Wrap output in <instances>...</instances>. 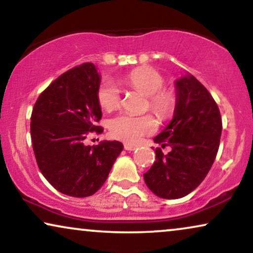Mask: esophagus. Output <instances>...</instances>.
<instances>
[{"label": "esophagus", "mask_w": 253, "mask_h": 253, "mask_svg": "<svg viewBox=\"0 0 253 253\" xmlns=\"http://www.w3.org/2000/svg\"><path fill=\"white\" fill-rule=\"evenodd\" d=\"M124 148H125V150H128V151H133V150H135V149H136V147H135V145L129 144V143L124 144Z\"/></svg>", "instance_id": "obj_1"}]
</instances>
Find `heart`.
Wrapping results in <instances>:
<instances>
[{
	"instance_id": "obj_1",
	"label": "heart",
	"mask_w": 253,
	"mask_h": 253,
	"mask_svg": "<svg viewBox=\"0 0 253 253\" xmlns=\"http://www.w3.org/2000/svg\"><path fill=\"white\" fill-rule=\"evenodd\" d=\"M124 84L135 88L148 98V108L161 118L172 115L175 108V98L172 91L163 88L164 78L162 74L150 67H140L128 74ZM97 101L105 111L118 109L122 103L119 88L110 79L103 80L97 89ZM108 128L112 137L128 143H136L144 135L154 133L157 123L151 115L133 116L120 113L108 122Z\"/></svg>"
}]
</instances>
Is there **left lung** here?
<instances>
[{
  "label": "left lung",
  "mask_w": 253,
  "mask_h": 253,
  "mask_svg": "<svg viewBox=\"0 0 253 253\" xmlns=\"http://www.w3.org/2000/svg\"><path fill=\"white\" fill-rule=\"evenodd\" d=\"M176 105L169 125L154 138L156 162L143 174L145 184L158 197H184L202 183L214 162L222 130L218 105L194 76L175 81Z\"/></svg>",
  "instance_id": "1"
}]
</instances>
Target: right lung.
Returning a JSON list of instances; mask_svg holds the SVG:
<instances>
[{
    "label": "right lung",
    "instance_id": "obj_1",
    "mask_svg": "<svg viewBox=\"0 0 253 253\" xmlns=\"http://www.w3.org/2000/svg\"><path fill=\"white\" fill-rule=\"evenodd\" d=\"M99 83L94 64H81L52 81L32 111L31 137L39 169L55 189L72 197L94 195L124 149L118 141L84 143L89 134L103 133Z\"/></svg>",
    "mask_w": 253,
    "mask_h": 253
}]
</instances>
